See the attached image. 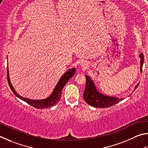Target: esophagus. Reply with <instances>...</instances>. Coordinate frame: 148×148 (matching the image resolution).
Masks as SVG:
<instances>
[{"instance_id":"esophagus-1","label":"esophagus","mask_w":148,"mask_h":148,"mask_svg":"<svg viewBox=\"0 0 148 148\" xmlns=\"http://www.w3.org/2000/svg\"><path fill=\"white\" fill-rule=\"evenodd\" d=\"M80 65L83 67L84 69H86L88 67V63L86 61H81V63H80Z\"/></svg>"}]
</instances>
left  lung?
Returning <instances> with one entry per match:
<instances>
[{"mask_svg": "<svg viewBox=\"0 0 148 148\" xmlns=\"http://www.w3.org/2000/svg\"><path fill=\"white\" fill-rule=\"evenodd\" d=\"M140 71L142 70L144 57L143 53L140 54ZM86 77V86H85L83 98L88 104L95 108H107L117 104L118 103L123 100V98H119L117 97L108 96L99 92L96 88L94 81L89 76ZM138 84L134 87V90L138 86Z\"/></svg>", "mask_w": 148, "mask_h": 148, "instance_id": "left-lung-1", "label": "left lung"}]
</instances>
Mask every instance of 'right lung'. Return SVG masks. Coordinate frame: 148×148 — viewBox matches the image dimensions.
Masks as SVG:
<instances>
[{
  "label": "right lung",
  "mask_w": 148,
  "mask_h": 148,
  "mask_svg": "<svg viewBox=\"0 0 148 148\" xmlns=\"http://www.w3.org/2000/svg\"><path fill=\"white\" fill-rule=\"evenodd\" d=\"M75 73V68H72L69 69L67 71L64 73L63 75L61 77V78L58 82V83L56 84L55 88H54V90L52 92V94L49 95L48 97L45 98L43 99H28V98L23 97L21 96L15 91V89L13 87L12 84H11L9 76V69H8V64L7 66V79L8 82L9 86L10 88L12 90V92L14 94L16 95V96L19 98L20 99L24 101L26 103H27L28 105L32 106L33 107H35L38 109H44V108H49L52 106L56 105L57 103L59 102L60 99L61 98V94H62V88L64 87L65 85L67 84V82L69 81V80L71 78V77L74 75Z\"/></svg>",
  "instance_id": "right-lung-1"
}]
</instances>
